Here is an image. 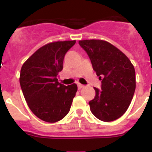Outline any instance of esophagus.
I'll use <instances>...</instances> for the list:
<instances>
[{"label":"esophagus","mask_w":152,"mask_h":152,"mask_svg":"<svg viewBox=\"0 0 152 152\" xmlns=\"http://www.w3.org/2000/svg\"><path fill=\"white\" fill-rule=\"evenodd\" d=\"M77 88H78V89H81V88H84V85H83V84H77Z\"/></svg>","instance_id":"obj_1"}]
</instances>
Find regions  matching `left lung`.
<instances>
[{
	"mask_svg": "<svg viewBox=\"0 0 152 152\" xmlns=\"http://www.w3.org/2000/svg\"><path fill=\"white\" fill-rule=\"evenodd\" d=\"M78 42L102 80L101 90L94 88L96 95L89 102L91 113L103 122L119 119L129 108L135 93L133 64L123 52L107 41L86 39Z\"/></svg>",
	"mask_w": 152,
	"mask_h": 152,
	"instance_id": "left-lung-1",
	"label": "left lung"
}]
</instances>
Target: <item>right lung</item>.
I'll return each mask as SVG.
<instances>
[{"instance_id":"obj_1","label":"right lung","mask_w":152,"mask_h":152,"mask_svg":"<svg viewBox=\"0 0 152 152\" xmlns=\"http://www.w3.org/2000/svg\"><path fill=\"white\" fill-rule=\"evenodd\" d=\"M76 41H58L39 48L23 64L20 84L28 107L40 119L56 123L68 113L76 84L64 86L57 76L66 52Z\"/></svg>"}]
</instances>
